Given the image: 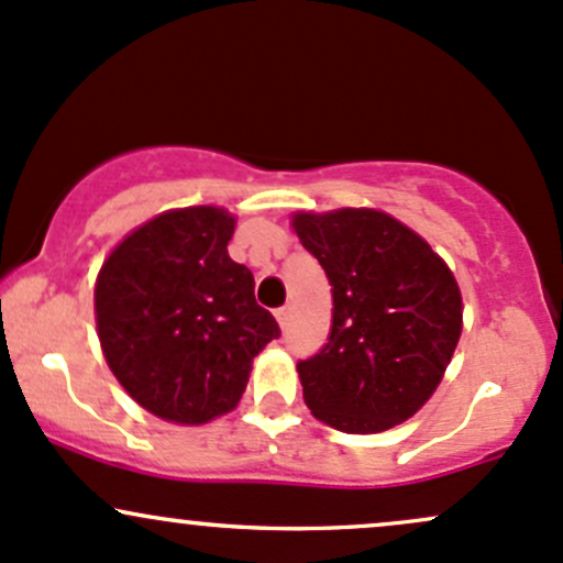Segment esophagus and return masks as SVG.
I'll list each match as a JSON object with an SVG mask.
<instances>
[{"mask_svg": "<svg viewBox=\"0 0 563 563\" xmlns=\"http://www.w3.org/2000/svg\"><path fill=\"white\" fill-rule=\"evenodd\" d=\"M289 317H292V308H289V306L276 308V322H279L282 328H287V324H289Z\"/></svg>", "mask_w": 563, "mask_h": 563, "instance_id": "esophagus-1", "label": "esophagus"}]
</instances>
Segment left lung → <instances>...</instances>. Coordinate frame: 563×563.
<instances>
[{"label":"left lung","mask_w":563,"mask_h":563,"mask_svg":"<svg viewBox=\"0 0 563 563\" xmlns=\"http://www.w3.org/2000/svg\"><path fill=\"white\" fill-rule=\"evenodd\" d=\"M289 222L332 287L328 343L298 362L308 410L349 434L402 424L434 395L456 352L464 324L456 276L380 209L295 211Z\"/></svg>","instance_id":"8db88e82"}]
</instances>
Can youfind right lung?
I'll return each instance as SVG.
<instances>
[{
    "label": "right lung",
    "mask_w": 563,
    "mask_h": 563,
    "mask_svg": "<svg viewBox=\"0 0 563 563\" xmlns=\"http://www.w3.org/2000/svg\"><path fill=\"white\" fill-rule=\"evenodd\" d=\"M235 217L222 207L155 214L101 263L96 332L112 376L163 421L201 427L231 413L252 360L279 335L233 263Z\"/></svg>",
    "instance_id": "right-lung-1"
}]
</instances>
